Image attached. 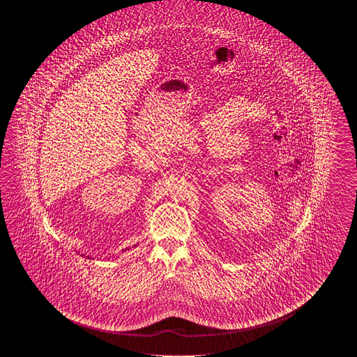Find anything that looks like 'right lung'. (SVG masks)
Listing matches in <instances>:
<instances>
[{
  "label": "right lung",
  "mask_w": 357,
  "mask_h": 357,
  "mask_svg": "<svg viewBox=\"0 0 357 357\" xmlns=\"http://www.w3.org/2000/svg\"><path fill=\"white\" fill-rule=\"evenodd\" d=\"M86 258H89V257H86Z\"/></svg>",
  "instance_id": "obj_1"
}]
</instances>
